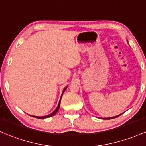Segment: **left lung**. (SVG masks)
I'll return each mask as SVG.
<instances>
[{"label":"left lung","mask_w":146,"mask_h":146,"mask_svg":"<svg viewBox=\"0 0 146 146\" xmlns=\"http://www.w3.org/2000/svg\"><path fill=\"white\" fill-rule=\"evenodd\" d=\"M121 114H120V115H118V116H114V117H111V118H103V119H112V118H117V117H118V116H121Z\"/></svg>","instance_id":"1"}]
</instances>
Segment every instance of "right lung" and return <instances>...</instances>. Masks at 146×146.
<instances>
[{
	"label": "right lung",
	"mask_w": 146,
	"mask_h": 146,
	"mask_svg": "<svg viewBox=\"0 0 146 146\" xmlns=\"http://www.w3.org/2000/svg\"><path fill=\"white\" fill-rule=\"evenodd\" d=\"M66 88H67V87H65L64 89V90H63V92H62V96H61V98H60V102H59V104H58V105H57V108H56V110H55V111H54L53 112H52V113H51L50 114L48 115V116H41V117H40V116H33V117H35V118H40V119H44V118H49V117H51V116H54V115L56 114V113H57V111H58V110H59V109H60V102H61V99H62V96H63V93L64 92L65 90H66Z\"/></svg>",
	"instance_id": "add662e5"
}]
</instances>
